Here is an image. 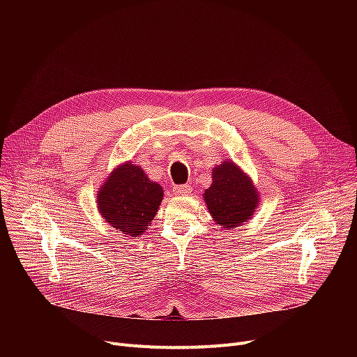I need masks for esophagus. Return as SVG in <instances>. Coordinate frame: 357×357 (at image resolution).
I'll return each mask as SVG.
<instances>
[{
    "mask_svg": "<svg viewBox=\"0 0 357 357\" xmlns=\"http://www.w3.org/2000/svg\"><path fill=\"white\" fill-rule=\"evenodd\" d=\"M191 192V186L188 185H176L174 186V194L175 195H188Z\"/></svg>",
    "mask_w": 357,
    "mask_h": 357,
    "instance_id": "obj_1",
    "label": "esophagus"
}]
</instances>
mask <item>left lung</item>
Masks as SVG:
<instances>
[{"mask_svg":"<svg viewBox=\"0 0 357 357\" xmlns=\"http://www.w3.org/2000/svg\"><path fill=\"white\" fill-rule=\"evenodd\" d=\"M252 178L233 160H224L213 169V183L204 191L205 205L222 229L246 224L260 204Z\"/></svg>","mask_w":357,"mask_h":357,"instance_id":"1","label":"left lung"}]
</instances>
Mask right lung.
Returning a JSON list of instances; mask_svg holds the SVG:
<instances>
[{
    "instance_id": "obj_1",
    "label": "right lung",
    "mask_w": 357,
    "mask_h": 357,
    "mask_svg": "<svg viewBox=\"0 0 357 357\" xmlns=\"http://www.w3.org/2000/svg\"><path fill=\"white\" fill-rule=\"evenodd\" d=\"M162 199V186L131 160L112 169L97 191V207L104 221L135 238L149 230Z\"/></svg>"
}]
</instances>
